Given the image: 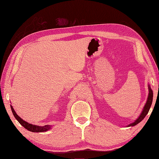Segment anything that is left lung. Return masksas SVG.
Wrapping results in <instances>:
<instances>
[{"instance_id": "1", "label": "left lung", "mask_w": 159, "mask_h": 159, "mask_svg": "<svg viewBox=\"0 0 159 159\" xmlns=\"http://www.w3.org/2000/svg\"><path fill=\"white\" fill-rule=\"evenodd\" d=\"M148 89H149V94H148V100L146 103L145 105V106L143 107V111L142 112V114L139 116V117L137 118L136 120L132 124H130L129 125V126H135L136 125L138 124L142 120L146 117V116L147 115L148 113L149 110H150V108L151 107V105L152 103V99H153V93H152V90L150 89V86H148Z\"/></svg>"}]
</instances>
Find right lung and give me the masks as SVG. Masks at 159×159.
<instances>
[{"mask_svg":"<svg viewBox=\"0 0 159 159\" xmlns=\"http://www.w3.org/2000/svg\"><path fill=\"white\" fill-rule=\"evenodd\" d=\"M11 111H12L13 116H15L16 119L19 122L20 124L22 126H23L26 129L30 130V131H31V132H36V133L44 132V131H47V130H50L51 128V126L50 125H45L43 126H39L29 124V123H28L27 122L23 120L21 118L20 116H18V115L16 114L12 106H11Z\"/></svg>","mask_w":159,"mask_h":159,"instance_id":"1","label":"right lung"}]
</instances>
